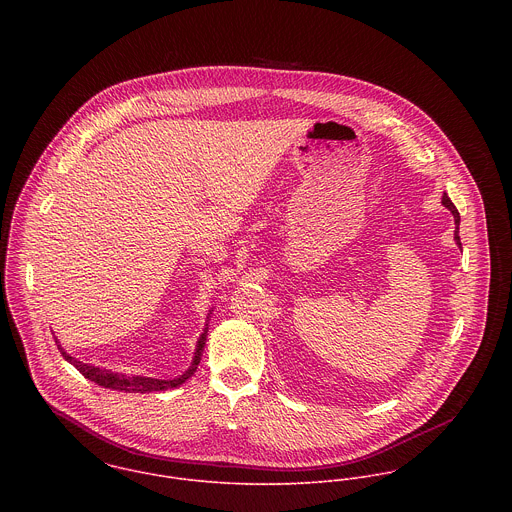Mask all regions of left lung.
I'll return each mask as SVG.
<instances>
[{
	"label": "left lung",
	"instance_id": "left-lung-1",
	"mask_svg": "<svg viewBox=\"0 0 512 512\" xmlns=\"http://www.w3.org/2000/svg\"><path fill=\"white\" fill-rule=\"evenodd\" d=\"M441 203H443V205L453 213V219H455V224H457V230H455V242L461 246V238H459V213H457L455 205L451 203V199H449L447 195H443V197H441Z\"/></svg>",
	"mask_w": 512,
	"mask_h": 512
}]
</instances>
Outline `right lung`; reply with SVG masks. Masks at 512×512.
<instances>
[{
	"label": "right lung",
	"mask_w": 512,
	"mask_h": 512,
	"mask_svg": "<svg viewBox=\"0 0 512 512\" xmlns=\"http://www.w3.org/2000/svg\"><path fill=\"white\" fill-rule=\"evenodd\" d=\"M205 339H207V331L201 335L199 339V345H197V353H195V361L193 366L181 374L179 378H173V380H159V378H146V376H126V374H120V372H112V370H106V368H98V366H88L80 361H76L73 357H69L61 347L59 351L63 353V357L71 363V365L88 380L96 382L98 386H104V388H112V390H122V392H157V390H169V388H175L179 384H183L199 365L201 361V353H203V347H205Z\"/></svg>",
	"instance_id": "1"
}]
</instances>
